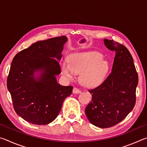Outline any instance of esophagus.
I'll list each match as a JSON object with an SVG mask.
<instances>
[{
  "instance_id": "34e87169",
  "label": "esophagus",
  "mask_w": 147,
  "mask_h": 147,
  "mask_svg": "<svg viewBox=\"0 0 147 147\" xmlns=\"http://www.w3.org/2000/svg\"><path fill=\"white\" fill-rule=\"evenodd\" d=\"M81 92V91L79 89H78L77 88H74L73 90V93L74 94H78Z\"/></svg>"
}]
</instances>
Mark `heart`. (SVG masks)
<instances>
[{"instance_id":"1","label":"heart","mask_w":147,"mask_h":147,"mask_svg":"<svg viewBox=\"0 0 147 147\" xmlns=\"http://www.w3.org/2000/svg\"><path fill=\"white\" fill-rule=\"evenodd\" d=\"M97 52H82L69 55L68 61L61 63V73L69 79H73L74 74H80V81L83 86L93 88L98 86L109 70L108 62L102 58Z\"/></svg>"}]
</instances>
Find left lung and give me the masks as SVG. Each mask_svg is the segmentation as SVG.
Wrapping results in <instances>:
<instances>
[{
    "label": "left lung",
    "mask_w": 147,
    "mask_h": 147,
    "mask_svg": "<svg viewBox=\"0 0 147 147\" xmlns=\"http://www.w3.org/2000/svg\"><path fill=\"white\" fill-rule=\"evenodd\" d=\"M104 42L107 48L115 53L112 70L100 86L89 90L92 101L85 112L92 124L105 128L120 123L133 109L138 74L125 46L107 39Z\"/></svg>",
    "instance_id": "8db88e82"
}]
</instances>
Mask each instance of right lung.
Returning <instances> with one entry per match:
<instances>
[{"instance_id":"right-lung-1","label":"right lung","mask_w":147,"mask_h":147,"mask_svg":"<svg viewBox=\"0 0 147 147\" xmlns=\"http://www.w3.org/2000/svg\"><path fill=\"white\" fill-rule=\"evenodd\" d=\"M67 41L63 36L38 41L17 53L11 62L7 88L13 108L32 124L53 122L73 91V86H61L56 78L61 73L59 61Z\"/></svg>"}]
</instances>
